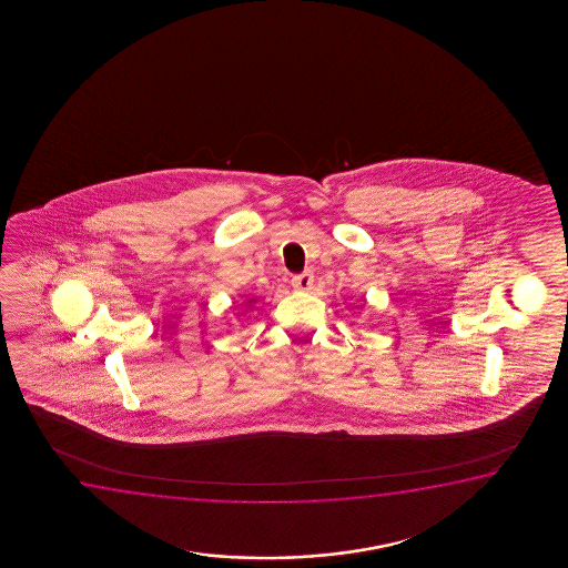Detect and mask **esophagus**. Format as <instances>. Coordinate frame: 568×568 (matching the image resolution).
<instances>
[{"label":"esophagus","mask_w":568,"mask_h":568,"mask_svg":"<svg viewBox=\"0 0 568 568\" xmlns=\"http://www.w3.org/2000/svg\"><path fill=\"white\" fill-rule=\"evenodd\" d=\"M312 283H314L312 272L298 273V275H295V277L291 280V285H293V288H296V291H308V288L312 287Z\"/></svg>","instance_id":"34e87169"}]
</instances>
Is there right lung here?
<instances>
[{
	"label": "right lung",
	"mask_w": 568,
	"mask_h": 568,
	"mask_svg": "<svg viewBox=\"0 0 568 568\" xmlns=\"http://www.w3.org/2000/svg\"><path fill=\"white\" fill-rule=\"evenodd\" d=\"M250 303H252V301H250Z\"/></svg>",
	"instance_id": "obj_1"
}]
</instances>
